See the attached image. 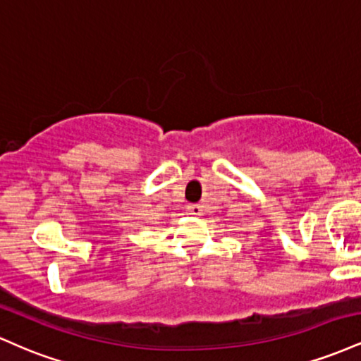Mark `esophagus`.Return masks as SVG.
Returning a JSON list of instances; mask_svg holds the SVG:
<instances>
[{
    "label": "esophagus",
    "instance_id": "34e87169",
    "mask_svg": "<svg viewBox=\"0 0 361 361\" xmlns=\"http://www.w3.org/2000/svg\"><path fill=\"white\" fill-rule=\"evenodd\" d=\"M186 209H188V212L192 214V215H195V217H198V215L204 214V210H202V205H198V204L188 205V207H186Z\"/></svg>",
    "mask_w": 361,
    "mask_h": 361
}]
</instances>
